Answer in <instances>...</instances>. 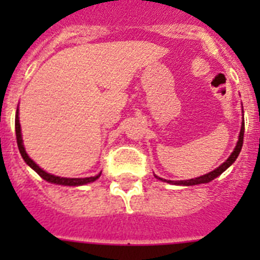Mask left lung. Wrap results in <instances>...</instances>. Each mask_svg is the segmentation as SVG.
<instances>
[{"instance_id":"1","label":"left lung","mask_w":260,"mask_h":260,"mask_svg":"<svg viewBox=\"0 0 260 260\" xmlns=\"http://www.w3.org/2000/svg\"><path fill=\"white\" fill-rule=\"evenodd\" d=\"M243 133H245V123L242 122V126H241V132H240V137H238L237 146H236L234 151L232 152V155L228 157V160L222 162V164L220 165L219 168H216L215 171L210 172V173H207V174H204V176L198 177V178H191V180H185V181H167V180H164V178H160V177H157V176H155V177H156V178H158V180L164 181V182L173 183V185L192 186V185H199V183H208L210 181L215 180L216 177H219L220 174L222 173V172L226 171V169H228V168L231 167V165L233 164L234 161H236V158L238 157V155H240V152H241V148H242Z\"/></svg>"}]
</instances>
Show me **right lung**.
<instances>
[{"instance_id": "1", "label": "right lung", "mask_w": 260, "mask_h": 260, "mask_svg": "<svg viewBox=\"0 0 260 260\" xmlns=\"http://www.w3.org/2000/svg\"><path fill=\"white\" fill-rule=\"evenodd\" d=\"M18 109H17V114H15V134H17V143H18V148H19V152L22 155L23 160L27 162V165L34 169L39 176L43 178V180L48 181V182L56 183V185H65V186H80V185H86V183L93 182L100 177L99 173L98 176L95 177H87V178H66V177H58V176H53V174L47 173L45 171H43L38 164H36L34 160L29 158V156L27 155L26 150H24V147H23V139H22V133H20V123H19V116H18Z\"/></svg>"}]
</instances>
